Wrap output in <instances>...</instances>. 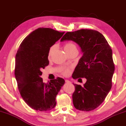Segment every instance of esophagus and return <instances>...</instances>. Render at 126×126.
Instances as JSON below:
<instances>
[{"instance_id": "obj_1", "label": "esophagus", "mask_w": 126, "mask_h": 126, "mask_svg": "<svg viewBox=\"0 0 126 126\" xmlns=\"http://www.w3.org/2000/svg\"><path fill=\"white\" fill-rule=\"evenodd\" d=\"M65 81V82H66V83H71V82H70V81L69 80H67V79H66Z\"/></svg>"}]
</instances>
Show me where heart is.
<instances>
[{"instance_id": "obj_1", "label": "heart", "mask_w": 126, "mask_h": 126, "mask_svg": "<svg viewBox=\"0 0 126 126\" xmlns=\"http://www.w3.org/2000/svg\"><path fill=\"white\" fill-rule=\"evenodd\" d=\"M54 49V46L51 47L50 48L49 51V53H48L49 57L51 56V55L52 54V51H53ZM64 50L66 52H68L72 50H74V49H77V47H76V46L75 44H74V43L68 42V43H66L65 45H64ZM61 71L62 72L63 74L65 75H67L69 74V70L66 68H62V69H61Z\"/></svg>"}]
</instances>
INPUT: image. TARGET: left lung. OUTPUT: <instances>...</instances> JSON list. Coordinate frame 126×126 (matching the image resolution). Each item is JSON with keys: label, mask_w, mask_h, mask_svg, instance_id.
<instances>
[{"label": "left lung", "mask_w": 126, "mask_h": 126, "mask_svg": "<svg viewBox=\"0 0 126 126\" xmlns=\"http://www.w3.org/2000/svg\"><path fill=\"white\" fill-rule=\"evenodd\" d=\"M66 40L76 43L83 54L72 78L86 79L83 86L74 84L73 104L78 110H93L104 101L112 87L115 69L112 49L103 35L94 30L67 32L61 41Z\"/></svg>", "instance_id": "8db88e82"}]
</instances>
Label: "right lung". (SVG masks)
<instances>
[{"mask_svg":"<svg viewBox=\"0 0 126 126\" xmlns=\"http://www.w3.org/2000/svg\"><path fill=\"white\" fill-rule=\"evenodd\" d=\"M64 33L49 28H39L25 38L17 50L14 72L17 87L23 100L35 110L54 109L56 96L65 83L60 77L45 83L41 77V70L49 64L50 48Z\"/></svg>","mask_w":126,"mask_h":126,"instance_id":"right-lung-1","label":"right lung"}]
</instances>
